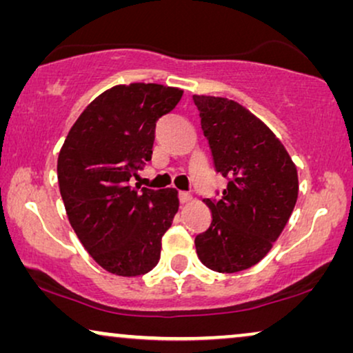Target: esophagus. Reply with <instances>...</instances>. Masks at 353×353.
Here are the masks:
<instances>
[{
  "mask_svg": "<svg viewBox=\"0 0 353 353\" xmlns=\"http://www.w3.org/2000/svg\"><path fill=\"white\" fill-rule=\"evenodd\" d=\"M192 201V196L188 194V192H180V202L181 204H190Z\"/></svg>",
  "mask_w": 353,
  "mask_h": 353,
  "instance_id": "34e87169",
  "label": "esophagus"
}]
</instances>
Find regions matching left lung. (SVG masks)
Here are the masks:
<instances>
[{"mask_svg": "<svg viewBox=\"0 0 353 353\" xmlns=\"http://www.w3.org/2000/svg\"><path fill=\"white\" fill-rule=\"evenodd\" d=\"M215 170L228 178L219 201L204 199L210 226L194 239L197 257L219 273L259 263L283 233L299 196L297 167L279 138L244 105L192 96Z\"/></svg>", "mask_w": 353, "mask_h": 353, "instance_id": "left-lung-1", "label": "left lung"}]
</instances>
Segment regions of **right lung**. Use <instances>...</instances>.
<instances>
[{"instance_id":"1","label":"right lung","mask_w":353,"mask_h":353,"mask_svg":"<svg viewBox=\"0 0 353 353\" xmlns=\"http://www.w3.org/2000/svg\"><path fill=\"white\" fill-rule=\"evenodd\" d=\"M181 96L183 90L157 83L115 85L86 105L62 144L57 181L67 216L105 272L139 276L161 259L178 191H138L128 181L151 161L156 122Z\"/></svg>"}]
</instances>
